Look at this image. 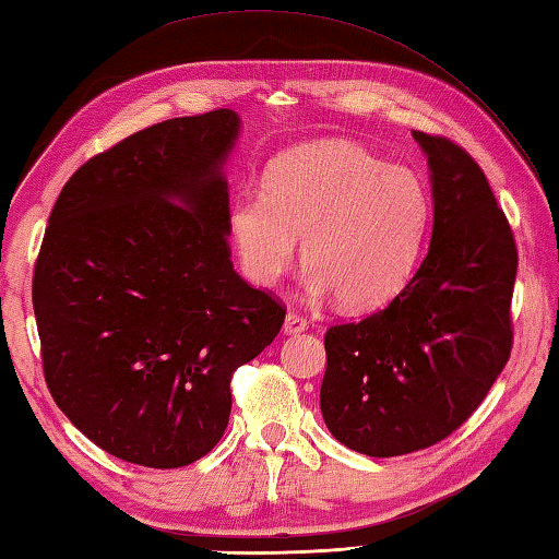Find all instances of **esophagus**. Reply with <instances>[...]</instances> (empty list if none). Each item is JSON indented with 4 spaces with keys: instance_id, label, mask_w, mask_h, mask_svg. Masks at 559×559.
I'll return each mask as SVG.
<instances>
[{
    "instance_id": "1",
    "label": "esophagus",
    "mask_w": 559,
    "mask_h": 559,
    "mask_svg": "<svg viewBox=\"0 0 559 559\" xmlns=\"http://www.w3.org/2000/svg\"><path fill=\"white\" fill-rule=\"evenodd\" d=\"M305 330H308V320H305L302 314H298V312L286 314V322H283V334L295 336V334H300Z\"/></svg>"
}]
</instances>
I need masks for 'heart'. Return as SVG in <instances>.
Wrapping results in <instances>:
<instances>
[{"mask_svg": "<svg viewBox=\"0 0 559 559\" xmlns=\"http://www.w3.org/2000/svg\"><path fill=\"white\" fill-rule=\"evenodd\" d=\"M429 221L431 195L417 171L356 142L320 140L273 159L264 191L237 193L227 229L257 286L290 271L305 237V290L373 310L417 271Z\"/></svg>", "mask_w": 559, "mask_h": 559, "instance_id": "1", "label": "heart"}]
</instances>
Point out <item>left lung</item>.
<instances>
[{
  "instance_id": "left-lung-1",
  "label": "left lung",
  "mask_w": 559,
  "mask_h": 559,
  "mask_svg": "<svg viewBox=\"0 0 559 559\" xmlns=\"http://www.w3.org/2000/svg\"><path fill=\"white\" fill-rule=\"evenodd\" d=\"M429 164V251L385 310L330 326L320 407L338 443L370 457L421 451L487 397L511 354L519 254L477 162L414 130Z\"/></svg>"
}]
</instances>
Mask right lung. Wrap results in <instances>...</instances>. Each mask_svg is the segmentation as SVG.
I'll list each match as a JSON object with an SVG mask.
<instances>
[{"label": "right lung", "mask_w": 559, "mask_h": 559, "mask_svg": "<svg viewBox=\"0 0 559 559\" xmlns=\"http://www.w3.org/2000/svg\"><path fill=\"white\" fill-rule=\"evenodd\" d=\"M233 108L150 126L82 164L55 203L33 312L55 404L120 461L183 467L223 439L229 380L286 310L229 261Z\"/></svg>", "instance_id": "add662e5"}]
</instances>
